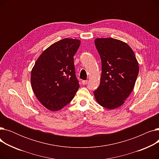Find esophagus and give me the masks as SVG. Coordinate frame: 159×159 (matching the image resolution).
<instances>
[{"label": "esophagus", "mask_w": 159, "mask_h": 159, "mask_svg": "<svg viewBox=\"0 0 159 159\" xmlns=\"http://www.w3.org/2000/svg\"><path fill=\"white\" fill-rule=\"evenodd\" d=\"M87 83H88V80H82V84L83 85L87 84Z\"/></svg>", "instance_id": "esophagus-1"}]
</instances>
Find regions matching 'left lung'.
Returning <instances> with one entry per match:
<instances>
[{"instance_id":"1","label":"left lung","mask_w":159,"mask_h":159,"mask_svg":"<svg viewBox=\"0 0 159 159\" xmlns=\"http://www.w3.org/2000/svg\"><path fill=\"white\" fill-rule=\"evenodd\" d=\"M95 44L101 58L102 73L94 96L100 105L113 110L122 106L133 91L139 74V63L132 49L123 41L97 38Z\"/></svg>"}]
</instances>
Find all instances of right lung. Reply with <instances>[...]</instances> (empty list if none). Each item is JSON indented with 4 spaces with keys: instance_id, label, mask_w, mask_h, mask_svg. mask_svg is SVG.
<instances>
[{
    "instance_id": "add662e5",
    "label": "right lung",
    "mask_w": 159,
    "mask_h": 159,
    "mask_svg": "<svg viewBox=\"0 0 159 159\" xmlns=\"http://www.w3.org/2000/svg\"><path fill=\"white\" fill-rule=\"evenodd\" d=\"M80 40L66 38L41 53L31 72V84L40 102L50 111L69 104L79 88L73 57Z\"/></svg>"
}]
</instances>
